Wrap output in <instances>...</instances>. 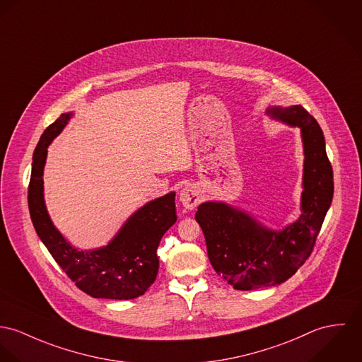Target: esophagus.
<instances>
[{"label": "esophagus", "mask_w": 362, "mask_h": 362, "mask_svg": "<svg viewBox=\"0 0 362 362\" xmlns=\"http://www.w3.org/2000/svg\"><path fill=\"white\" fill-rule=\"evenodd\" d=\"M179 200L186 209H193L200 202V192L196 189V186L189 185L182 189V192L179 194Z\"/></svg>", "instance_id": "obj_1"}]
</instances>
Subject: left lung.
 <instances>
[{
    "instance_id": "left-lung-1",
    "label": "left lung",
    "mask_w": 362,
    "mask_h": 362,
    "mask_svg": "<svg viewBox=\"0 0 362 362\" xmlns=\"http://www.w3.org/2000/svg\"><path fill=\"white\" fill-rule=\"evenodd\" d=\"M267 114L301 129L305 158L300 218L276 232L225 202H204L196 212L211 265L236 290L291 278L311 255L333 199V170L318 122L301 105L271 107Z\"/></svg>"
}]
</instances>
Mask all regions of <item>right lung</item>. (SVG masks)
<instances>
[{
  "label": "right lung",
  "mask_w": 362,
  "mask_h": 362,
  "mask_svg": "<svg viewBox=\"0 0 362 362\" xmlns=\"http://www.w3.org/2000/svg\"><path fill=\"white\" fill-rule=\"evenodd\" d=\"M71 117L72 114H62L51 123L33 153L28 192L33 226L52 258L81 291L94 298H136L143 296L157 278V248L163 233L176 222L175 193L150 201L136 211L108 245L91 251L75 248L52 225L42 193L47 147Z\"/></svg>",
  "instance_id": "add662e5"
}]
</instances>
